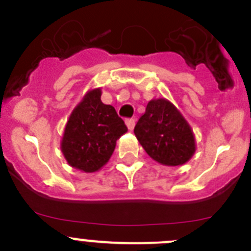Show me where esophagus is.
<instances>
[{"instance_id": "1", "label": "esophagus", "mask_w": 251, "mask_h": 251, "mask_svg": "<svg viewBox=\"0 0 251 251\" xmlns=\"http://www.w3.org/2000/svg\"><path fill=\"white\" fill-rule=\"evenodd\" d=\"M135 120H133V119H127V120H126V126H127V128L130 131H132L133 130V127H135Z\"/></svg>"}]
</instances>
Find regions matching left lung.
<instances>
[{
    "mask_svg": "<svg viewBox=\"0 0 251 251\" xmlns=\"http://www.w3.org/2000/svg\"><path fill=\"white\" fill-rule=\"evenodd\" d=\"M135 135L146 153L161 165H183L197 151L191 125L166 98L149 100L135 126Z\"/></svg>",
    "mask_w": 251,
    "mask_h": 251,
    "instance_id": "8db88e82",
    "label": "left lung"
}]
</instances>
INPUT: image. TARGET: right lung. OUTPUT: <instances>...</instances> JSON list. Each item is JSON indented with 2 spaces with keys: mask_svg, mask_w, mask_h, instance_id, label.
Masks as SVG:
<instances>
[{
  "mask_svg": "<svg viewBox=\"0 0 251 251\" xmlns=\"http://www.w3.org/2000/svg\"><path fill=\"white\" fill-rule=\"evenodd\" d=\"M102 88L88 90L65 124L60 151L72 168L86 174L100 170L109 161L116 141L127 132L113 105L100 100Z\"/></svg>",
  "mask_w": 251,
  "mask_h": 251,
  "instance_id": "right-lung-1",
  "label": "right lung"
}]
</instances>
